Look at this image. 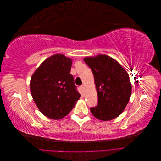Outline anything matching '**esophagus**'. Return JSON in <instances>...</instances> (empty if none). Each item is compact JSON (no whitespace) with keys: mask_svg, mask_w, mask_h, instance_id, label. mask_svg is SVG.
<instances>
[{"mask_svg":"<svg viewBox=\"0 0 161 161\" xmlns=\"http://www.w3.org/2000/svg\"><path fill=\"white\" fill-rule=\"evenodd\" d=\"M80 88H81L82 89H85V85H82L80 86Z\"/></svg>","mask_w":161,"mask_h":161,"instance_id":"obj_1","label":"esophagus"}]
</instances>
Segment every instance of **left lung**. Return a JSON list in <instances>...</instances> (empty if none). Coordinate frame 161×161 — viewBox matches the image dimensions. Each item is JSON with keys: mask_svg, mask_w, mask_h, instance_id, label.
Masks as SVG:
<instances>
[{"mask_svg": "<svg viewBox=\"0 0 161 161\" xmlns=\"http://www.w3.org/2000/svg\"><path fill=\"white\" fill-rule=\"evenodd\" d=\"M94 75L97 105L91 108L96 118L109 121L118 117L127 105L131 92L130 77L122 66L107 55L84 59Z\"/></svg>", "mask_w": 161, "mask_h": 161, "instance_id": "8db88e82", "label": "left lung"}]
</instances>
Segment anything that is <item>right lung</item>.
<instances>
[{
  "label": "right lung",
  "instance_id": "add662e5",
  "mask_svg": "<svg viewBox=\"0 0 161 161\" xmlns=\"http://www.w3.org/2000/svg\"><path fill=\"white\" fill-rule=\"evenodd\" d=\"M72 63L70 58L55 54L43 61L31 78L33 101L50 119H60L67 115L80 97L70 73Z\"/></svg>",
  "mask_w": 161,
  "mask_h": 161
}]
</instances>
